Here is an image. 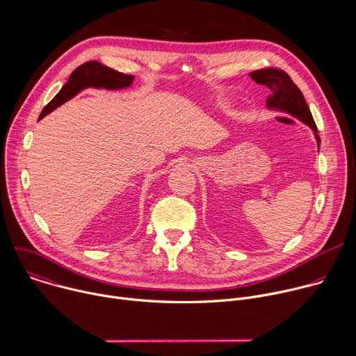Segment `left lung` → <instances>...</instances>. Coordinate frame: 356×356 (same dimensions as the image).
I'll use <instances>...</instances> for the list:
<instances>
[{
	"label": "left lung",
	"mask_w": 356,
	"mask_h": 356,
	"mask_svg": "<svg viewBox=\"0 0 356 356\" xmlns=\"http://www.w3.org/2000/svg\"><path fill=\"white\" fill-rule=\"evenodd\" d=\"M250 77L258 84H265L270 88L272 94L266 99V107L287 113L309 125L313 129L317 139V146L320 147L321 140L317 135V125L313 120L310 108L302 97V92L293 83L290 76L283 70L268 67L252 72Z\"/></svg>",
	"instance_id": "left-lung-1"
}]
</instances>
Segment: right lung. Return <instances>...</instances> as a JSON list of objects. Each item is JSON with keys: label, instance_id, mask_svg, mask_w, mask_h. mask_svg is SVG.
<instances>
[{"label": "right lung", "instance_id": "add662e5", "mask_svg": "<svg viewBox=\"0 0 356 356\" xmlns=\"http://www.w3.org/2000/svg\"><path fill=\"white\" fill-rule=\"evenodd\" d=\"M134 76L120 73L114 69H110L99 62H87L79 66L69 77L67 83L62 87V90L54 97V99L42 110L39 120H42L49 113H52L66 101L73 98L81 90L87 87L94 88H106V90H120L127 88L132 84Z\"/></svg>", "mask_w": 356, "mask_h": 356}]
</instances>
